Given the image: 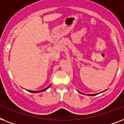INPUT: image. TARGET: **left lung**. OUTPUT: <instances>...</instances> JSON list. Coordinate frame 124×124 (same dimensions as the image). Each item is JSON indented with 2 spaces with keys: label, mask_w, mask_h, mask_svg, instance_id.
Listing matches in <instances>:
<instances>
[{
  "label": "left lung",
  "mask_w": 124,
  "mask_h": 124,
  "mask_svg": "<svg viewBox=\"0 0 124 124\" xmlns=\"http://www.w3.org/2000/svg\"><path fill=\"white\" fill-rule=\"evenodd\" d=\"M78 92V93H81V94H83V93H81V92H79V91H77ZM104 91H103V92H104ZM98 94H88V95H90V96H96V95H97Z\"/></svg>",
  "instance_id": "left-lung-1"
}]
</instances>
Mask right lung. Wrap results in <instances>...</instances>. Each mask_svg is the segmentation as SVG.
I'll list each match as a JSON object with an SVG mask.
<instances>
[{"mask_svg":"<svg viewBox=\"0 0 124 124\" xmlns=\"http://www.w3.org/2000/svg\"><path fill=\"white\" fill-rule=\"evenodd\" d=\"M50 85L51 84H50V85H48V87H47L46 88H45V89H43V90H41V91H29V90H27L28 92H30V93H41V92H43V91H46V90H47V89H48L49 87H50Z\"/></svg>","mask_w":124,"mask_h":124,"instance_id":"right-lung-1","label":"right lung"}]
</instances>
